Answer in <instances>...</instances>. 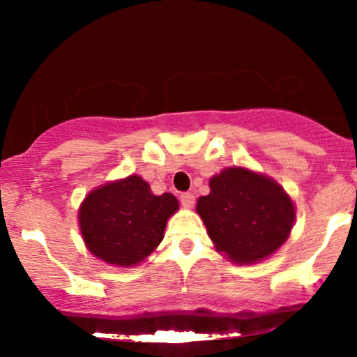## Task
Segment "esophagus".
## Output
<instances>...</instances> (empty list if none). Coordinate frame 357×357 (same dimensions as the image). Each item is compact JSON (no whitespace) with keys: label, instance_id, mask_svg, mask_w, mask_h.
<instances>
[{"label":"esophagus","instance_id":"1","mask_svg":"<svg viewBox=\"0 0 357 357\" xmlns=\"http://www.w3.org/2000/svg\"><path fill=\"white\" fill-rule=\"evenodd\" d=\"M179 202L184 208H192V204H195V195L192 192H181L179 195Z\"/></svg>","mask_w":357,"mask_h":357}]
</instances>
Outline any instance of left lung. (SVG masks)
I'll use <instances>...</instances> for the list:
<instances>
[{"instance_id":"1","label":"left lung","mask_w":357,"mask_h":357,"mask_svg":"<svg viewBox=\"0 0 357 357\" xmlns=\"http://www.w3.org/2000/svg\"><path fill=\"white\" fill-rule=\"evenodd\" d=\"M199 213L216 248L236 264L272 255L289 236L296 210L285 191L267 176L228 167L210 179Z\"/></svg>"}]
</instances>
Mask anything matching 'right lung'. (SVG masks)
I'll list each match as a JSON object with an SVG mask.
<instances>
[{"mask_svg": "<svg viewBox=\"0 0 357 357\" xmlns=\"http://www.w3.org/2000/svg\"><path fill=\"white\" fill-rule=\"evenodd\" d=\"M178 210L171 192L155 196L139 176L104 184L82 203L79 223L90 252L117 267H132L161 243Z\"/></svg>", "mask_w": 357, "mask_h": 357, "instance_id": "right-lung-1", "label": "right lung"}]
</instances>
